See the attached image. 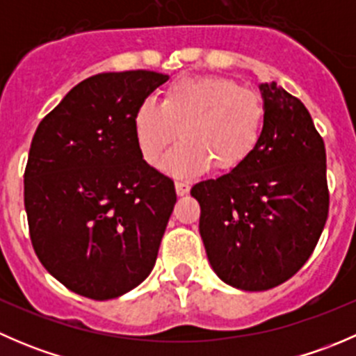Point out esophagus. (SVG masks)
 Returning <instances> with one entry per match:
<instances>
[{
    "label": "esophagus",
    "instance_id": "34e87169",
    "mask_svg": "<svg viewBox=\"0 0 356 356\" xmlns=\"http://www.w3.org/2000/svg\"><path fill=\"white\" fill-rule=\"evenodd\" d=\"M189 189H191V184L186 181H177L175 182V191H177V195H188Z\"/></svg>",
    "mask_w": 356,
    "mask_h": 356
}]
</instances>
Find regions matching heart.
<instances>
[{"mask_svg": "<svg viewBox=\"0 0 356 356\" xmlns=\"http://www.w3.org/2000/svg\"><path fill=\"white\" fill-rule=\"evenodd\" d=\"M267 106L257 91L225 77H182L163 91L161 105L143 99L132 117L141 156L156 163L165 149L179 143L163 167L175 175L208 165L229 172L253 155L264 136Z\"/></svg>", "mask_w": 356, "mask_h": 356, "instance_id": "1", "label": "heart"}]
</instances>
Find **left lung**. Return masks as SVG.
Wrapping results in <instances>:
<instances>
[{"mask_svg": "<svg viewBox=\"0 0 356 356\" xmlns=\"http://www.w3.org/2000/svg\"><path fill=\"white\" fill-rule=\"evenodd\" d=\"M267 120L245 163L193 186L200 234L215 274L245 291L293 277L310 258L329 215L324 139L307 106L261 84Z\"/></svg>", "mask_w": 356, "mask_h": 356, "instance_id": "8db88e82", "label": "left lung"}]
</instances>
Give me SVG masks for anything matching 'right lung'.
Instances as JSON below:
<instances>
[{"instance_id":"1","label":"right lung","mask_w":356,"mask_h":356,"mask_svg":"<svg viewBox=\"0 0 356 356\" xmlns=\"http://www.w3.org/2000/svg\"><path fill=\"white\" fill-rule=\"evenodd\" d=\"M168 75L105 72L79 82L38 125L24 172L29 234L67 289L111 300L153 270L177 201L146 163L132 117Z\"/></svg>"}]
</instances>
